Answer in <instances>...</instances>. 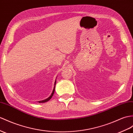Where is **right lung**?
<instances>
[{
    "label": "right lung",
    "mask_w": 133,
    "mask_h": 133,
    "mask_svg": "<svg viewBox=\"0 0 133 133\" xmlns=\"http://www.w3.org/2000/svg\"><path fill=\"white\" fill-rule=\"evenodd\" d=\"M55 85H56V81H55ZM55 86H54V90H53V91H52V92L51 95V96L49 97V98H48L47 99H45V100H42V101H39V103H44V102H46L48 101V100H49L50 99H51L52 97V96H53V95H54V92H55Z\"/></svg>",
    "instance_id": "obj_1"
}]
</instances>
